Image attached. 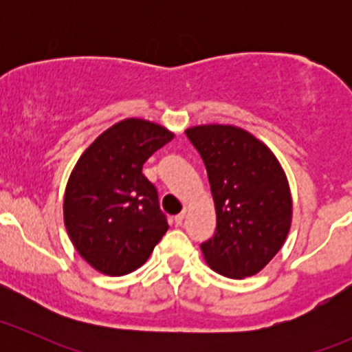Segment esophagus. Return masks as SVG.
Returning a JSON list of instances; mask_svg holds the SVG:
<instances>
[{
  "label": "esophagus",
  "instance_id": "1",
  "mask_svg": "<svg viewBox=\"0 0 352 352\" xmlns=\"http://www.w3.org/2000/svg\"><path fill=\"white\" fill-rule=\"evenodd\" d=\"M186 216H187V211H186V209H184V211L180 212V214L175 216V225H182L184 218H186Z\"/></svg>",
  "mask_w": 352,
  "mask_h": 352
}]
</instances>
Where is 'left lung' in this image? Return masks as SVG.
<instances>
[{"mask_svg": "<svg viewBox=\"0 0 352 352\" xmlns=\"http://www.w3.org/2000/svg\"><path fill=\"white\" fill-rule=\"evenodd\" d=\"M186 134L204 162L214 199V235L201 243L206 262L226 278L257 274L291 226L293 202L278 158L235 126H196Z\"/></svg>", "mask_w": 352, "mask_h": 352, "instance_id": "obj_1", "label": "left lung"}]
</instances>
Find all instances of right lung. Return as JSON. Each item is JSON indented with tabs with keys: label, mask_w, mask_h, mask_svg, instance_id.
<instances>
[{
	"label": "right lung",
	"mask_w": 352,
	"mask_h": 352,
	"mask_svg": "<svg viewBox=\"0 0 352 352\" xmlns=\"http://www.w3.org/2000/svg\"><path fill=\"white\" fill-rule=\"evenodd\" d=\"M172 138L150 120L126 119L102 133L78 160L66 186L65 225L74 248L97 271H136L168 230L143 165Z\"/></svg>",
	"instance_id": "right-lung-1"
}]
</instances>
